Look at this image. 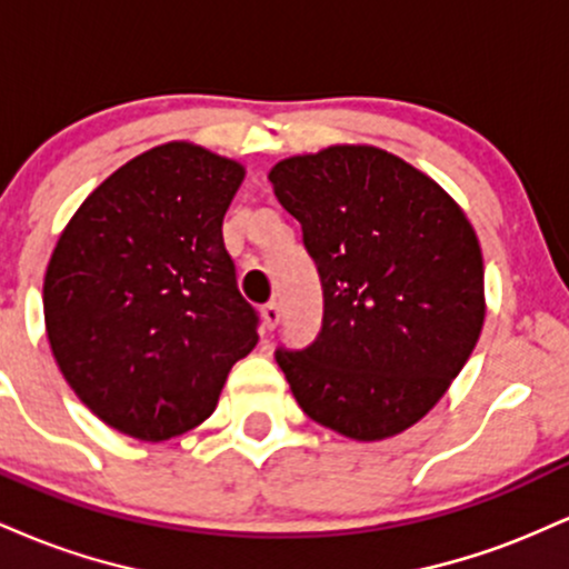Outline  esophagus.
<instances>
[{
	"instance_id": "obj_1",
	"label": "esophagus",
	"mask_w": 569,
	"mask_h": 569,
	"mask_svg": "<svg viewBox=\"0 0 569 569\" xmlns=\"http://www.w3.org/2000/svg\"><path fill=\"white\" fill-rule=\"evenodd\" d=\"M262 321H264V326L267 329H276V326L280 323V305L278 302H267L264 307H262Z\"/></svg>"
}]
</instances>
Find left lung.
Here are the masks:
<instances>
[{"mask_svg":"<svg viewBox=\"0 0 569 569\" xmlns=\"http://www.w3.org/2000/svg\"><path fill=\"white\" fill-rule=\"evenodd\" d=\"M323 286V326L276 350L307 417L356 441L401 433L447 393L485 323L473 227L426 173L375 147L270 171Z\"/></svg>","mask_w":569,"mask_h":569,"instance_id":"1","label":"left lung"}]
</instances>
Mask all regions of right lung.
<instances>
[{
	"instance_id": "right-lung-1",
	"label": "right lung",
	"mask_w": 569,
	"mask_h": 569,
	"mask_svg": "<svg viewBox=\"0 0 569 569\" xmlns=\"http://www.w3.org/2000/svg\"><path fill=\"white\" fill-rule=\"evenodd\" d=\"M243 166L162 143L114 171L58 238L44 276L53 356L107 426L166 441L200 426L259 342L221 221Z\"/></svg>"
}]
</instances>
